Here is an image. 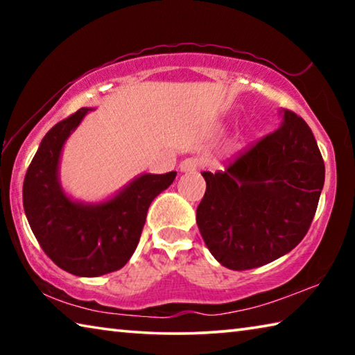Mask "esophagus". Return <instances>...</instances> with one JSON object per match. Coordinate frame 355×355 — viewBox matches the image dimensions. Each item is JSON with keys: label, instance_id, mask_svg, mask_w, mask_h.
I'll return each mask as SVG.
<instances>
[{"label": "esophagus", "instance_id": "obj_1", "mask_svg": "<svg viewBox=\"0 0 355 355\" xmlns=\"http://www.w3.org/2000/svg\"><path fill=\"white\" fill-rule=\"evenodd\" d=\"M199 169V159L196 158H186L183 159L182 163H180V171L182 172H194Z\"/></svg>", "mask_w": 355, "mask_h": 355}]
</instances>
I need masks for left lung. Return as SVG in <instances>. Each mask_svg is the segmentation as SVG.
I'll list each match as a JSON object with an SVG mask.
<instances>
[{
  "instance_id": "8db88e82",
  "label": "left lung",
  "mask_w": 355,
  "mask_h": 355,
  "mask_svg": "<svg viewBox=\"0 0 355 355\" xmlns=\"http://www.w3.org/2000/svg\"><path fill=\"white\" fill-rule=\"evenodd\" d=\"M274 133L225 172H203L196 220L222 266L243 271L284 257L302 241L324 186V161L305 120L280 110Z\"/></svg>"
}]
</instances>
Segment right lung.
Returning a JSON list of instances; mask_svg holds the SVG:
<instances>
[{"mask_svg": "<svg viewBox=\"0 0 355 355\" xmlns=\"http://www.w3.org/2000/svg\"><path fill=\"white\" fill-rule=\"evenodd\" d=\"M91 107H81L44 136L23 182V208L40 248L78 277L123 268L135 254L152 200L177 172L141 173L101 202L75 200L64 191L59 164L65 142Z\"/></svg>", "mask_w": 355, "mask_h": 355, "instance_id": "obj_1", "label": "right lung"}]
</instances>
